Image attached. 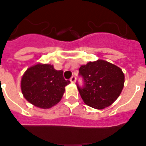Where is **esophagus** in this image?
I'll use <instances>...</instances> for the list:
<instances>
[{"label":"esophagus","instance_id":"34e87169","mask_svg":"<svg viewBox=\"0 0 146 146\" xmlns=\"http://www.w3.org/2000/svg\"><path fill=\"white\" fill-rule=\"evenodd\" d=\"M70 80L71 83H73L76 81V77H75V76H72V77L70 78Z\"/></svg>","mask_w":146,"mask_h":146}]
</instances>
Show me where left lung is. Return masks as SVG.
Listing matches in <instances>:
<instances>
[{
    "instance_id": "1",
    "label": "left lung",
    "mask_w": 146,
    "mask_h": 146,
    "mask_svg": "<svg viewBox=\"0 0 146 146\" xmlns=\"http://www.w3.org/2000/svg\"><path fill=\"white\" fill-rule=\"evenodd\" d=\"M84 87L77 86L83 102L92 108L103 110L112 105L122 92L125 76L121 69L103 60L89 62L79 69Z\"/></svg>"
}]
</instances>
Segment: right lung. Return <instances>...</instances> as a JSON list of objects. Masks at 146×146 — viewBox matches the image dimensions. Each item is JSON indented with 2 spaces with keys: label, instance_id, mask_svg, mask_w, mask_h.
Segmentation results:
<instances>
[{
  "label": "right lung",
  "instance_id": "right-lung-1",
  "mask_svg": "<svg viewBox=\"0 0 146 146\" xmlns=\"http://www.w3.org/2000/svg\"><path fill=\"white\" fill-rule=\"evenodd\" d=\"M63 70L53 65L38 63L29 67L21 78V91L29 103L41 109H50L60 102L65 86L70 83L63 76Z\"/></svg>",
  "mask_w": 146,
  "mask_h": 146
}]
</instances>
